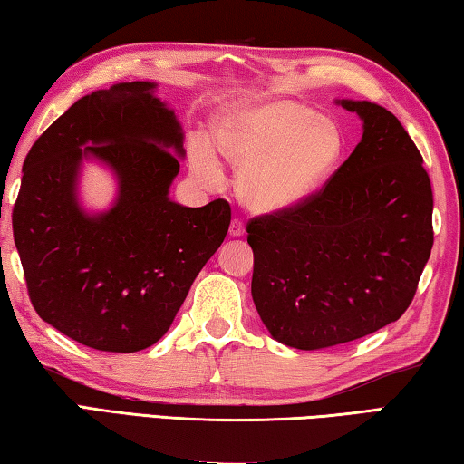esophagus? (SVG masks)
Returning a JSON list of instances; mask_svg holds the SVG:
<instances>
[{"label":"esophagus","mask_w":464,"mask_h":464,"mask_svg":"<svg viewBox=\"0 0 464 464\" xmlns=\"http://www.w3.org/2000/svg\"><path fill=\"white\" fill-rule=\"evenodd\" d=\"M243 233H246V227L239 221V218H233L231 225H229V235L231 237H243Z\"/></svg>","instance_id":"esophagus-1"}]
</instances>
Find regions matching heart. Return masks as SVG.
I'll return each instance as SVG.
<instances>
[{"label": "heart", "mask_w": 464, "mask_h": 464, "mask_svg": "<svg viewBox=\"0 0 464 464\" xmlns=\"http://www.w3.org/2000/svg\"><path fill=\"white\" fill-rule=\"evenodd\" d=\"M213 145L237 169V196L256 215H280L309 200L340 163V122L298 100L251 102L215 122ZM192 174L207 186L223 178L213 149L190 151Z\"/></svg>", "instance_id": "1"}]
</instances>
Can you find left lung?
Returning a JSON list of instances; mask_svg holds the SVG:
<instances>
[{"mask_svg": "<svg viewBox=\"0 0 464 464\" xmlns=\"http://www.w3.org/2000/svg\"><path fill=\"white\" fill-rule=\"evenodd\" d=\"M362 139L313 198L247 225L251 296L274 340L296 350L345 343L410 307L434 246L430 178L395 114L335 100Z\"/></svg>", "mask_w": 464, "mask_h": 464, "instance_id": "obj_1", "label": "left lung"}]
</instances>
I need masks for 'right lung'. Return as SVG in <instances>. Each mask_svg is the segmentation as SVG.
Instances as JSON below:
<instances>
[{
  "mask_svg": "<svg viewBox=\"0 0 464 464\" xmlns=\"http://www.w3.org/2000/svg\"><path fill=\"white\" fill-rule=\"evenodd\" d=\"M155 92L153 82H124L77 100L30 149L12 213L36 313L102 352L160 342L231 223L225 200L190 208L169 198L184 129ZM90 160L117 182L104 211L81 200Z\"/></svg>",
  "mask_w": 464,
  "mask_h": 464,
  "instance_id": "add662e5",
  "label": "right lung"
}]
</instances>
